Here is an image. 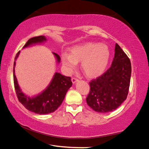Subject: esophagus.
Listing matches in <instances>:
<instances>
[{"label":"esophagus","instance_id":"1","mask_svg":"<svg viewBox=\"0 0 149 149\" xmlns=\"http://www.w3.org/2000/svg\"><path fill=\"white\" fill-rule=\"evenodd\" d=\"M72 83L73 84H75V83H76L77 81H78V79H77V78H75V77H73L72 79Z\"/></svg>","mask_w":149,"mask_h":149}]
</instances>
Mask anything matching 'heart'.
I'll return each instance as SVG.
<instances>
[{
  "label": "heart",
  "mask_w": 149,
  "mask_h": 149,
  "mask_svg": "<svg viewBox=\"0 0 149 149\" xmlns=\"http://www.w3.org/2000/svg\"><path fill=\"white\" fill-rule=\"evenodd\" d=\"M110 57V49L107 45L88 42L76 45L70 49V53L63 52L61 60L63 68L67 74H71L81 62V68L85 75L96 77L107 69Z\"/></svg>",
  "instance_id": "1"
}]
</instances>
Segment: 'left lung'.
Instances as JSON below:
<instances>
[{"mask_svg":"<svg viewBox=\"0 0 149 149\" xmlns=\"http://www.w3.org/2000/svg\"><path fill=\"white\" fill-rule=\"evenodd\" d=\"M130 60L117 43L110 68L89 83L90 92L86 101L97 112H112L127 99L130 84Z\"/></svg>","mask_w":149,"mask_h":149,"instance_id":"1","label":"left lung"}]
</instances>
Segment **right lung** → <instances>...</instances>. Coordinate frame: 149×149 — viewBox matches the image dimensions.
I'll list each match as a JSON object with an SVG mask.
<instances>
[{"label": "right lung", "mask_w": 149, "mask_h": 149, "mask_svg": "<svg viewBox=\"0 0 149 149\" xmlns=\"http://www.w3.org/2000/svg\"><path fill=\"white\" fill-rule=\"evenodd\" d=\"M47 39L45 36L32 37L29 39L23 49L33 46V45L42 44L46 42ZM20 51L17 52L14 62V83L16 93L19 101L25 108L31 112L39 114H48L54 112L57 110L64 100L68 91L72 87V82L71 77L63 75L58 72H55L50 84L41 93L38 95L30 97L25 94L19 87L17 78L15 75L16 61L19 56ZM56 58L58 64L60 62V57L58 54L52 52Z\"/></svg>", "instance_id": "1"}]
</instances>
